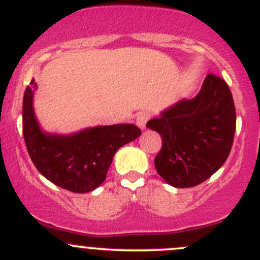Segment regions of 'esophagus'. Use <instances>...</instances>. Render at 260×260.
<instances>
[{
  "mask_svg": "<svg viewBox=\"0 0 260 260\" xmlns=\"http://www.w3.org/2000/svg\"><path fill=\"white\" fill-rule=\"evenodd\" d=\"M148 119H149V114L147 113V112H140V113L137 114V117H136V123H137L138 127L145 129Z\"/></svg>",
  "mask_w": 260,
  "mask_h": 260,
  "instance_id": "obj_1",
  "label": "esophagus"
}]
</instances>
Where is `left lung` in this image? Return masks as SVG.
<instances>
[{"instance_id": "left-lung-1", "label": "left lung", "mask_w": 260, "mask_h": 260, "mask_svg": "<svg viewBox=\"0 0 260 260\" xmlns=\"http://www.w3.org/2000/svg\"><path fill=\"white\" fill-rule=\"evenodd\" d=\"M147 127L162 138L157 174L175 187L199 185L224 165L232 149L237 127L232 91L210 73L195 98L177 102Z\"/></svg>"}]
</instances>
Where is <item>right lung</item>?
Returning a JSON list of instances; mask_svg holds the SVG:
<instances>
[{
	"instance_id": "1",
	"label": "right lung",
	"mask_w": 260,
	"mask_h": 260,
	"mask_svg": "<svg viewBox=\"0 0 260 260\" xmlns=\"http://www.w3.org/2000/svg\"><path fill=\"white\" fill-rule=\"evenodd\" d=\"M35 80L23 94L22 131L27 152L44 177L68 191H93L106 180L115 152L141 136L135 124L99 125L69 136L41 129L32 107Z\"/></svg>"
}]
</instances>
